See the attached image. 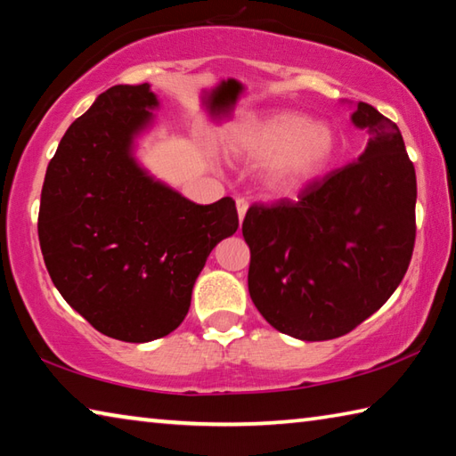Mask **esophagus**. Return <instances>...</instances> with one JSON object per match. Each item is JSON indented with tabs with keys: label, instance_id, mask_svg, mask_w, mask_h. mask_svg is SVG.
I'll use <instances>...</instances> for the list:
<instances>
[{
	"label": "esophagus",
	"instance_id": "obj_1",
	"mask_svg": "<svg viewBox=\"0 0 456 456\" xmlns=\"http://www.w3.org/2000/svg\"><path fill=\"white\" fill-rule=\"evenodd\" d=\"M235 205H237L239 223H243V219H245V213H247V209H249V203H247V200H245L243 197H239V199H235Z\"/></svg>",
	"mask_w": 456,
	"mask_h": 456
}]
</instances>
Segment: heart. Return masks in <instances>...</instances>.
Here are the masks:
<instances>
[{
    "instance_id": "b5f03b06",
    "label": "heart",
    "mask_w": 456,
    "mask_h": 456,
    "mask_svg": "<svg viewBox=\"0 0 456 456\" xmlns=\"http://www.w3.org/2000/svg\"><path fill=\"white\" fill-rule=\"evenodd\" d=\"M227 151L261 167V183L273 195H291L336 163L339 141L334 128L293 110L247 114L231 126Z\"/></svg>"
}]
</instances>
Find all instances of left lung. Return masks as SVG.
<instances>
[{"mask_svg": "<svg viewBox=\"0 0 456 456\" xmlns=\"http://www.w3.org/2000/svg\"><path fill=\"white\" fill-rule=\"evenodd\" d=\"M352 106V125L368 134L364 152L296 203L253 205L243 221L253 304L304 342L348 334L380 310L414 249L416 173L403 134L374 106Z\"/></svg>", "mask_w": 456, "mask_h": 456, "instance_id": "8db88e82", "label": "left lung"}]
</instances>
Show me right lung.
I'll use <instances>...</instances> for the list:
<instances>
[{
    "label": "right lung",
    "mask_w": 456,
    "mask_h": 456,
    "mask_svg": "<svg viewBox=\"0 0 456 456\" xmlns=\"http://www.w3.org/2000/svg\"><path fill=\"white\" fill-rule=\"evenodd\" d=\"M159 106L149 82L102 92L61 136L37 217L61 297L104 336L133 344L181 326L213 247L239 227L231 197L197 205L138 160Z\"/></svg>",
    "instance_id": "1"
}]
</instances>
